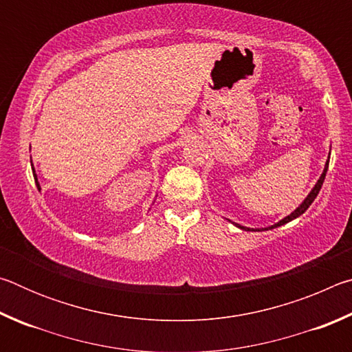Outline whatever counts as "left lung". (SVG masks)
Listing matches in <instances>:
<instances>
[{
	"instance_id": "left-lung-1",
	"label": "left lung",
	"mask_w": 352,
	"mask_h": 352,
	"mask_svg": "<svg viewBox=\"0 0 352 352\" xmlns=\"http://www.w3.org/2000/svg\"><path fill=\"white\" fill-rule=\"evenodd\" d=\"M329 155H331V152H329ZM327 168H329V157H327V162H326V164H324V169H323V174L320 175V178H318V182L315 183V186L312 188V190L311 192H309V195L307 197L302 200V204L296 208V210L294 211V212H290L287 217H284L283 220H279L278 223H275V225H272V226H267V228H247V226H242V225H239V223H234L237 228H241V230H245V231H267V230H273V228H278V226H281V225H284V223H287V222H290V220H294V219H296V217H300L302 212H305L309 206L312 205V201L315 200V197H317L318 195V192H320V189H321V186H323V182H324V177H326V172H327Z\"/></svg>"
}]
</instances>
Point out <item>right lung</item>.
I'll list each match as a JSON object with an SVG mask.
<instances>
[{
  "mask_svg": "<svg viewBox=\"0 0 352 352\" xmlns=\"http://www.w3.org/2000/svg\"><path fill=\"white\" fill-rule=\"evenodd\" d=\"M31 166H32V162H31ZM32 172H34V178H35V184H37V188H38V190H40V183H38V180H37V175H35V170H34V166H32Z\"/></svg>",
  "mask_w": 352,
  "mask_h": 352,
  "instance_id": "1",
  "label": "right lung"
}]
</instances>
